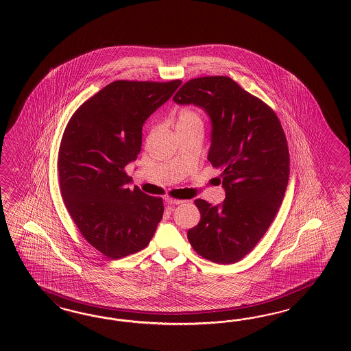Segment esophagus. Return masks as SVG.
I'll return each mask as SVG.
<instances>
[{"label":"esophagus","mask_w":351,"mask_h":351,"mask_svg":"<svg viewBox=\"0 0 351 351\" xmlns=\"http://www.w3.org/2000/svg\"><path fill=\"white\" fill-rule=\"evenodd\" d=\"M165 201L169 203V204H181V203L184 202L181 199H176V198H172V197H166Z\"/></svg>","instance_id":"esophagus-1"}]
</instances>
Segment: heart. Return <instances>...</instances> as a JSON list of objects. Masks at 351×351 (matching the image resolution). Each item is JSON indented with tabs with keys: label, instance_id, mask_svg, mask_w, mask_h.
I'll return each instance as SVG.
<instances>
[{
	"label": "heart",
	"instance_id": "obj_1",
	"mask_svg": "<svg viewBox=\"0 0 351 351\" xmlns=\"http://www.w3.org/2000/svg\"><path fill=\"white\" fill-rule=\"evenodd\" d=\"M193 125H201L202 126V117L201 114L194 109H181L176 117V128L193 126Z\"/></svg>",
	"mask_w": 351,
	"mask_h": 351
}]
</instances>
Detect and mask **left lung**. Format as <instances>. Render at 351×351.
Segmentation results:
<instances>
[{"mask_svg": "<svg viewBox=\"0 0 351 351\" xmlns=\"http://www.w3.org/2000/svg\"><path fill=\"white\" fill-rule=\"evenodd\" d=\"M203 108L213 122L208 160L221 171L223 203H194L198 225L188 230L193 250L217 264H234L264 237L282 204L289 178L287 138L276 112L230 77L193 78L173 96Z\"/></svg>", "mask_w": 351, "mask_h": 351, "instance_id": "1", "label": "left lung"}]
</instances>
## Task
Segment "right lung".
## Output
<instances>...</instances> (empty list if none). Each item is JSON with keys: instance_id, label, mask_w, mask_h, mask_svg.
Returning a JSON list of instances; mask_svg holds the SVG:
<instances>
[{"instance_id": "right-lung-1", "label": "right lung", "mask_w": 351, "mask_h": 351, "mask_svg": "<svg viewBox=\"0 0 351 351\" xmlns=\"http://www.w3.org/2000/svg\"><path fill=\"white\" fill-rule=\"evenodd\" d=\"M181 85L114 81L80 106L59 148V182L65 207L86 241L117 260L145 248L165 211L160 197L135 186L125 167L141 149L143 125Z\"/></svg>"}]
</instances>
